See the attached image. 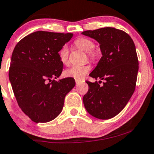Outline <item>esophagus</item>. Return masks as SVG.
Returning a JSON list of instances; mask_svg holds the SVG:
<instances>
[{
	"label": "esophagus",
	"mask_w": 154,
	"mask_h": 154,
	"mask_svg": "<svg viewBox=\"0 0 154 154\" xmlns=\"http://www.w3.org/2000/svg\"><path fill=\"white\" fill-rule=\"evenodd\" d=\"M82 81H78V80H75V83H76V85H79L81 83H82Z\"/></svg>",
	"instance_id": "1"
}]
</instances>
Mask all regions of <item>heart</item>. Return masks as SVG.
Listing matches in <instances>:
<instances>
[{"instance_id": "obj_1", "label": "heart", "mask_w": 154, "mask_h": 154, "mask_svg": "<svg viewBox=\"0 0 154 154\" xmlns=\"http://www.w3.org/2000/svg\"><path fill=\"white\" fill-rule=\"evenodd\" d=\"M74 45L80 50L87 53V57L90 59H94L96 57V52L95 48V44L85 37H79L74 41ZM59 60L64 65H67L69 63V50L66 45L62 46L59 51ZM90 70V65L73 66L64 72V75L66 77L72 78L78 81H82L84 79Z\"/></svg>"}]
</instances>
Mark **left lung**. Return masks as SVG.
I'll return each mask as SVG.
<instances>
[{
  "label": "left lung",
  "mask_w": 154,
  "mask_h": 154,
  "mask_svg": "<svg viewBox=\"0 0 154 154\" xmlns=\"http://www.w3.org/2000/svg\"><path fill=\"white\" fill-rule=\"evenodd\" d=\"M82 34L100 44L102 57L90 76L105 81L102 86L97 82H86L89 90L84 95V105L87 112L96 118H112L123 109L135 90L139 70L135 45L127 33L115 28Z\"/></svg>",
  "instance_id": "1"
}]
</instances>
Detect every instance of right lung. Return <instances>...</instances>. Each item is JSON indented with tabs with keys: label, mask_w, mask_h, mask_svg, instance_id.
I'll return each mask as SVG.
<instances>
[{
	"label": "right lung",
	"mask_w": 154,
	"mask_h": 154,
	"mask_svg": "<svg viewBox=\"0 0 154 154\" xmlns=\"http://www.w3.org/2000/svg\"><path fill=\"white\" fill-rule=\"evenodd\" d=\"M73 34L39 31L23 38L11 55L9 77L23 112L35 123H47L62 112L72 78L56 81L63 64L59 51Z\"/></svg>",
	"instance_id": "add662e5"
}]
</instances>
